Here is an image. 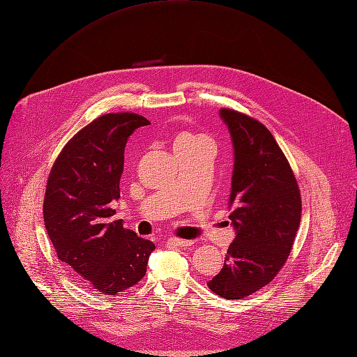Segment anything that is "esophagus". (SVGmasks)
Returning a JSON list of instances; mask_svg holds the SVG:
<instances>
[{
  "mask_svg": "<svg viewBox=\"0 0 357 357\" xmlns=\"http://www.w3.org/2000/svg\"><path fill=\"white\" fill-rule=\"evenodd\" d=\"M167 243L172 246H191L192 241H185V239H178V238H169Z\"/></svg>",
  "mask_w": 357,
  "mask_h": 357,
  "instance_id": "34e87169",
  "label": "esophagus"
}]
</instances>
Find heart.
Returning a JSON list of instances; mask_svg holds the SVG:
<instances>
[{
    "mask_svg": "<svg viewBox=\"0 0 357 357\" xmlns=\"http://www.w3.org/2000/svg\"><path fill=\"white\" fill-rule=\"evenodd\" d=\"M195 143H208L206 138L203 137H197V135H181L178 140L175 142V146H179V144H195Z\"/></svg>",
    "mask_w": 357,
    "mask_h": 357,
    "instance_id": "1",
    "label": "heart"
}]
</instances>
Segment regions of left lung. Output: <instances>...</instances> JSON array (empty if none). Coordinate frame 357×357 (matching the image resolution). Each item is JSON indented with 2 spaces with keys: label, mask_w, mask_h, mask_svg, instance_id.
Wrapping results in <instances>:
<instances>
[{
  "label": "left lung",
  "mask_w": 357,
  "mask_h": 357,
  "mask_svg": "<svg viewBox=\"0 0 357 357\" xmlns=\"http://www.w3.org/2000/svg\"><path fill=\"white\" fill-rule=\"evenodd\" d=\"M234 147L229 219L235 239L207 286L225 299H242L268 284L286 262L301 223L296 179L283 151L261 122L219 111Z\"/></svg>",
  "instance_id": "1"
}]
</instances>
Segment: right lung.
<instances>
[{
    "label": "right lung",
    "instance_id": "1",
    "mask_svg": "<svg viewBox=\"0 0 357 357\" xmlns=\"http://www.w3.org/2000/svg\"><path fill=\"white\" fill-rule=\"evenodd\" d=\"M149 121L106 114L77 132L59 153L46 185L43 222L58 259L103 294L132 287L147 270L153 242L112 222L130 135Z\"/></svg>",
    "mask_w": 357,
    "mask_h": 357
}]
</instances>
